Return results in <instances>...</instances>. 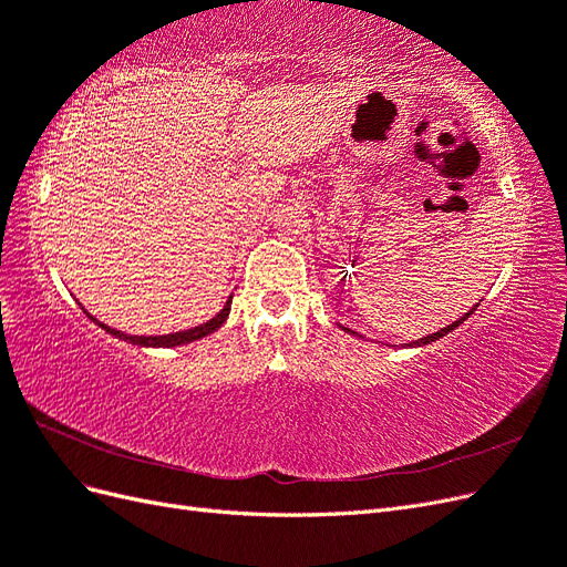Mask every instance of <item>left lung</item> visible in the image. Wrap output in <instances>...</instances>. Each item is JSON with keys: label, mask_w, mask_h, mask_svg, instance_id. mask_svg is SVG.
<instances>
[{"label": "left lung", "mask_w": 567, "mask_h": 567, "mask_svg": "<svg viewBox=\"0 0 567 567\" xmlns=\"http://www.w3.org/2000/svg\"><path fill=\"white\" fill-rule=\"evenodd\" d=\"M477 307V305H475ZM475 307H473V310L471 312H466V315H463L461 319H456L454 323H450V326H444V329L442 331H437V333H431V336H425V338H419V340H414V342H404V346L402 348H423V346H431V342H435V340H440L442 336H447V333H452L454 329H456V326L458 323H463V321H466L473 312H475ZM348 333H352V336H359V333H354L352 329H346ZM359 338H362V336H359Z\"/></svg>", "instance_id": "obj_1"}]
</instances>
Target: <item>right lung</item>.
<instances>
[{
	"label": "right lung",
	"mask_w": 567,
	"mask_h": 567,
	"mask_svg": "<svg viewBox=\"0 0 567 567\" xmlns=\"http://www.w3.org/2000/svg\"><path fill=\"white\" fill-rule=\"evenodd\" d=\"M229 310H231V296H229V300H227V305L221 307V310L210 319V321H205V323H200V326H194V329H186V331H177V333H167V336H130V333H123V331H117V329H111V326H106V323H101L96 317H92L87 310V317L94 321V323H99L101 329H104L106 333H111V336H115V338H120V340H125V342H132V346H140V348H177V346H186V342H194V340H200V338H205V336H210V333H215L221 323L227 321V317H229Z\"/></svg>",
	"instance_id": "right-lung-1"
}]
</instances>
